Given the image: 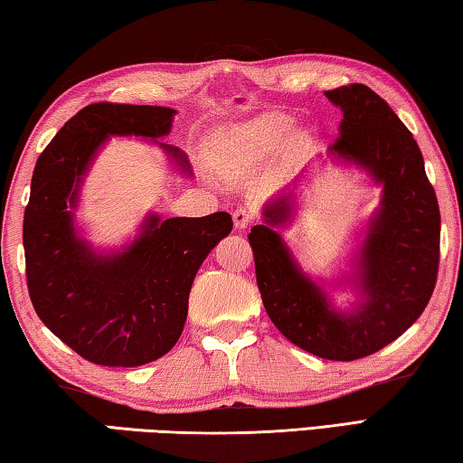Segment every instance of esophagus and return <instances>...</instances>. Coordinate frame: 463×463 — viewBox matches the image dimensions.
I'll use <instances>...</instances> for the list:
<instances>
[{"label": "esophagus", "instance_id": "1", "mask_svg": "<svg viewBox=\"0 0 463 463\" xmlns=\"http://www.w3.org/2000/svg\"><path fill=\"white\" fill-rule=\"evenodd\" d=\"M252 223V211L246 204H240V207L233 211V225L236 230H246V227Z\"/></svg>", "mask_w": 463, "mask_h": 463}]
</instances>
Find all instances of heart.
<instances>
[{"instance_id": "1", "label": "heart", "mask_w": 463, "mask_h": 463, "mask_svg": "<svg viewBox=\"0 0 463 463\" xmlns=\"http://www.w3.org/2000/svg\"><path fill=\"white\" fill-rule=\"evenodd\" d=\"M281 133H283V127L275 123L272 118H267V120H259V123L248 127L246 131H241L240 141L250 149H262L267 146H272V143L281 137Z\"/></svg>"}]
</instances>
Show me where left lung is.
<instances>
[{
    "label": "left lung",
    "instance_id": "left-lung-1",
    "mask_svg": "<svg viewBox=\"0 0 463 463\" xmlns=\"http://www.w3.org/2000/svg\"><path fill=\"white\" fill-rule=\"evenodd\" d=\"M326 98L343 110L328 154L367 170L383 186L357 270L345 279L359 301L346 312L336 309L295 262L275 230L293 215L291 193L264 207V223L254 225L248 240L264 309L281 335L316 357L354 361L393 343L427 307L437 283L441 215L420 149L390 104L363 83L328 90Z\"/></svg>",
    "mask_w": 463,
    "mask_h": 463
}]
</instances>
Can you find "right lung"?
<instances>
[{
	"instance_id": "add662e5",
	"label": "right lung",
	"mask_w": 463,
	"mask_h": 463,
	"mask_svg": "<svg viewBox=\"0 0 463 463\" xmlns=\"http://www.w3.org/2000/svg\"><path fill=\"white\" fill-rule=\"evenodd\" d=\"M174 115L165 106L90 104L61 127L34 165L22 233L30 301L52 335L96 365L139 367L176 345L196 270L233 227L225 211L151 213L139 236L110 254L75 232L81 180L104 141L165 137ZM156 143L191 176L184 151Z\"/></svg>"
}]
</instances>
